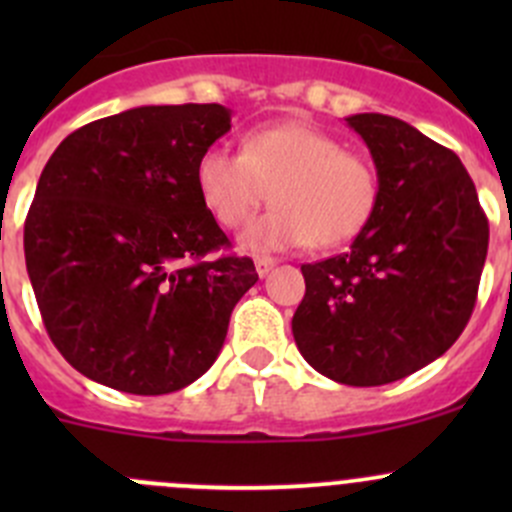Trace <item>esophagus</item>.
I'll list each match as a JSON object with an SVG mask.
<instances>
[{"label": "esophagus", "instance_id": "1", "mask_svg": "<svg viewBox=\"0 0 512 512\" xmlns=\"http://www.w3.org/2000/svg\"><path fill=\"white\" fill-rule=\"evenodd\" d=\"M275 265H277L275 257H265V255L255 257V270H257V275H260V277L270 275V270H272V267H275Z\"/></svg>", "mask_w": 512, "mask_h": 512}]
</instances>
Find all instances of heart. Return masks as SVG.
Returning a JSON list of instances; mask_svg holds the SVG:
<instances>
[{
  "mask_svg": "<svg viewBox=\"0 0 512 512\" xmlns=\"http://www.w3.org/2000/svg\"><path fill=\"white\" fill-rule=\"evenodd\" d=\"M195 185L225 227H240L267 198L275 200L240 235V245L255 252L307 242L337 247L364 230L379 203L374 168L302 121L255 128L242 141V153L205 148L195 163Z\"/></svg>",
  "mask_w": 512,
  "mask_h": 512,
  "instance_id": "1",
  "label": "heart"
}]
</instances>
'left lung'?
<instances>
[{"label":"left lung","instance_id":"left-lung-1","mask_svg":"<svg viewBox=\"0 0 512 512\" xmlns=\"http://www.w3.org/2000/svg\"><path fill=\"white\" fill-rule=\"evenodd\" d=\"M369 148L379 203L347 252L302 265L299 354L327 379L381 386L453 347L471 319L488 220L461 158L384 113L347 118Z\"/></svg>","mask_w":512,"mask_h":512}]
</instances>
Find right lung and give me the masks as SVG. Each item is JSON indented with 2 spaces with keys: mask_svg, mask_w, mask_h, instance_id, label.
I'll return each mask as SVG.
<instances>
[{
  "mask_svg": "<svg viewBox=\"0 0 512 512\" xmlns=\"http://www.w3.org/2000/svg\"><path fill=\"white\" fill-rule=\"evenodd\" d=\"M220 103L138 106L86 123L41 170L24 257L61 356L138 396L185 389L223 349L257 282L200 200L195 163L230 131Z\"/></svg>",
  "mask_w": 512,
  "mask_h": 512,
  "instance_id": "obj_1",
  "label": "right lung"
}]
</instances>
